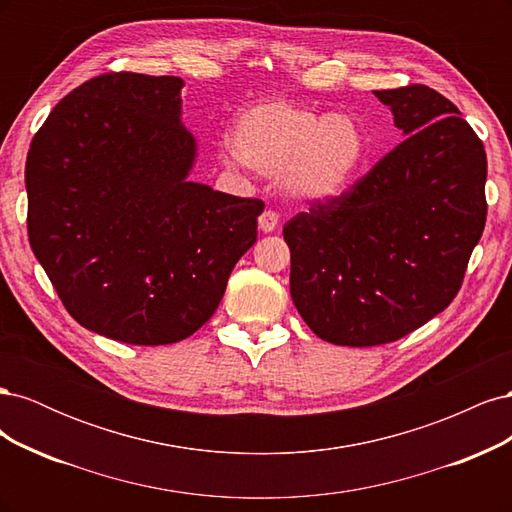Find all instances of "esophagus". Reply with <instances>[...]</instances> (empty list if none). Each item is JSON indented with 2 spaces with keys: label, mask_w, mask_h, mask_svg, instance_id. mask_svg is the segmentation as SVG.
<instances>
[{
  "label": "esophagus",
  "mask_w": 512,
  "mask_h": 512,
  "mask_svg": "<svg viewBox=\"0 0 512 512\" xmlns=\"http://www.w3.org/2000/svg\"><path fill=\"white\" fill-rule=\"evenodd\" d=\"M277 224H280V215H277L273 209H265V211L260 213L258 228L262 232H273L277 228Z\"/></svg>",
  "instance_id": "esophagus-1"
}]
</instances>
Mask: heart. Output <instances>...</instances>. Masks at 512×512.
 I'll return each instance as SVG.
<instances>
[{
  "label": "heart",
  "mask_w": 512,
  "mask_h": 512,
  "mask_svg": "<svg viewBox=\"0 0 512 512\" xmlns=\"http://www.w3.org/2000/svg\"><path fill=\"white\" fill-rule=\"evenodd\" d=\"M232 153L262 175H280L282 188L301 200L342 194L367 156L365 134L352 115L316 113L288 98L243 108L228 134Z\"/></svg>",
  "instance_id": "obj_1"
}]
</instances>
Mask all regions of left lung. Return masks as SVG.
I'll return each mask as SVG.
<instances>
[{
  "label": "left lung",
  "mask_w": 512,
  "mask_h": 512,
  "mask_svg": "<svg viewBox=\"0 0 512 512\" xmlns=\"http://www.w3.org/2000/svg\"><path fill=\"white\" fill-rule=\"evenodd\" d=\"M374 94L404 141L284 226L294 307L337 346L389 344L438 316L487 220V153L459 108L427 85Z\"/></svg>",
  "instance_id": "obj_1"
}]
</instances>
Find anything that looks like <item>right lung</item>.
<instances>
[{"label": "right lung", "mask_w": 512, "mask_h": 512, "mask_svg": "<svg viewBox=\"0 0 512 512\" xmlns=\"http://www.w3.org/2000/svg\"><path fill=\"white\" fill-rule=\"evenodd\" d=\"M179 76L106 72L59 100L25 162L29 245L81 327L175 344L218 309L265 203L188 181Z\"/></svg>", "instance_id": "1"}]
</instances>
